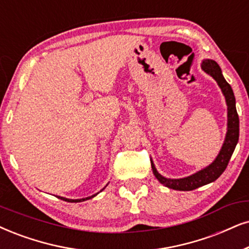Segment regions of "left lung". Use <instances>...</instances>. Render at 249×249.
Instances as JSON below:
<instances>
[{
  "mask_svg": "<svg viewBox=\"0 0 249 249\" xmlns=\"http://www.w3.org/2000/svg\"><path fill=\"white\" fill-rule=\"evenodd\" d=\"M201 67H202L204 72L212 75L213 79L217 81L223 94H224L226 105H228V133H226L224 144H223L221 152H219L218 156L216 157L215 161L209 166H207L206 169L201 170V171L190 176V177L181 179L164 178L156 171L155 165L150 161L152 162L153 174L155 175L157 180L164 185V186L172 188V190L193 191L195 188L203 186V185L209 184L212 181H215L224 172L226 166H228L230 159H231L239 140V116L237 109H235V97L233 90H232L228 81L224 79L221 68H219V65L215 61L206 59V61H203Z\"/></svg>",
  "mask_w": 249,
  "mask_h": 249,
  "instance_id": "1",
  "label": "left lung"
}]
</instances>
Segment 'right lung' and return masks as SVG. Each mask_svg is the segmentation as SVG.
Segmentation results:
<instances>
[{
	"label": "right lung",
	"instance_id": "right-lung-1",
	"mask_svg": "<svg viewBox=\"0 0 249 249\" xmlns=\"http://www.w3.org/2000/svg\"><path fill=\"white\" fill-rule=\"evenodd\" d=\"M93 196H95V195H92V196H89V197H86V199H79V200H71V199H65V197H62V196H57V197H59V199H61V200L68 201V202H81V201H85V200H88V199H92Z\"/></svg>",
	"mask_w": 249,
	"mask_h": 249
}]
</instances>
